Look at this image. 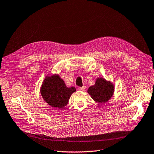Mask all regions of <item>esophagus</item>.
Segmentation results:
<instances>
[{"mask_svg": "<svg viewBox=\"0 0 154 154\" xmlns=\"http://www.w3.org/2000/svg\"><path fill=\"white\" fill-rule=\"evenodd\" d=\"M78 89H79L80 91H84L86 90V86H83L82 87H78Z\"/></svg>", "mask_w": 154, "mask_h": 154, "instance_id": "1", "label": "esophagus"}]
</instances>
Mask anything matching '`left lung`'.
I'll list each match as a JSON object with an SVG mask.
<instances>
[{"label": "left lung", "instance_id": "obj_1", "mask_svg": "<svg viewBox=\"0 0 154 154\" xmlns=\"http://www.w3.org/2000/svg\"><path fill=\"white\" fill-rule=\"evenodd\" d=\"M114 92V85L103 78H97L94 85L90 86L88 90L92 98L98 103L108 102L112 98Z\"/></svg>", "mask_w": 154, "mask_h": 154}]
</instances>
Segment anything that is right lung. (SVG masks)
Instances as JSON below:
<instances>
[{
	"label": "right lung",
	"instance_id": "1",
	"mask_svg": "<svg viewBox=\"0 0 154 154\" xmlns=\"http://www.w3.org/2000/svg\"><path fill=\"white\" fill-rule=\"evenodd\" d=\"M74 92H76V88H68L58 75L46 77L40 88L44 100L52 107L58 109L67 105L70 96Z\"/></svg>",
	"mask_w": 154,
	"mask_h": 154
}]
</instances>
